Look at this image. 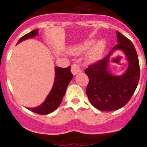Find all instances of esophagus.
I'll return each mask as SVG.
<instances>
[{
  "label": "esophagus",
  "instance_id": "obj_1",
  "mask_svg": "<svg viewBox=\"0 0 147 147\" xmlns=\"http://www.w3.org/2000/svg\"><path fill=\"white\" fill-rule=\"evenodd\" d=\"M79 71H80V68H79V66L77 64H73L71 65V72H72L73 74H77Z\"/></svg>",
  "mask_w": 147,
  "mask_h": 147
}]
</instances>
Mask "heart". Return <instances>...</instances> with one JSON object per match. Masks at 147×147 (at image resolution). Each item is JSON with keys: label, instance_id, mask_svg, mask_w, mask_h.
I'll list each match as a JSON object with an SVG mask.
<instances>
[{"label": "heart", "instance_id": "obj_1", "mask_svg": "<svg viewBox=\"0 0 147 147\" xmlns=\"http://www.w3.org/2000/svg\"><path fill=\"white\" fill-rule=\"evenodd\" d=\"M91 43H92V41L86 42L84 44V46H82V49H80V50H84V49H87L89 46L91 44ZM103 49H104V43L102 41H98L96 44H95V46L92 47L91 50L90 51V52H89V58L91 59V60H96V59L99 58L100 55H101L102 52H103Z\"/></svg>", "mask_w": 147, "mask_h": 147}]
</instances>
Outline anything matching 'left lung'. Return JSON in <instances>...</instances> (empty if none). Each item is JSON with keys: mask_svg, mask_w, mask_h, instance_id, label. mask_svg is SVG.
I'll use <instances>...</instances> for the list:
<instances>
[{"mask_svg": "<svg viewBox=\"0 0 147 147\" xmlns=\"http://www.w3.org/2000/svg\"><path fill=\"white\" fill-rule=\"evenodd\" d=\"M117 37L118 44L110 53L84 70L89 78L86 93L91 104L100 111H115L127 104L139 81V62L135 47L118 31ZM115 49L122 50L129 62L127 71L122 76H113L107 69L110 55Z\"/></svg>", "mask_w": 147, "mask_h": 147, "instance_id": "1", "label": "left lung"}]
</instances>
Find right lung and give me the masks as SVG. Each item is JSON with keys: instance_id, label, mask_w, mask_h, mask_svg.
<instances>
[{"instance_id": "right-lung-1", "label": "right lung", "mask_w": 147, "mask_h": 147, "mask_svg": "<svg viewBox=\"0 0 147 147\" xmlns=\"http://www.w3.org/2000/svg\"><path fill=\"white\" fill-rule=\"evenodd\" d=\"M38 33V30L27 33L19 40L17 44L24 40L35 37ZM73 79V74L71 72V66L63 68L60 67L55 68V79L54 85L51 92L47 97L44 103L35 108H28V109L38 114H48L53 112L58 108L61 103L67 87Z\"/></svg>"}]
</instances>
